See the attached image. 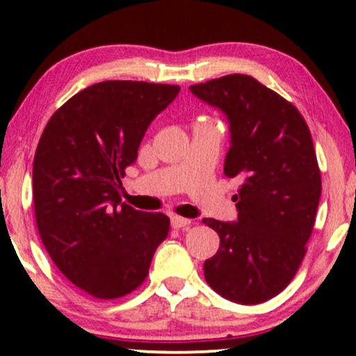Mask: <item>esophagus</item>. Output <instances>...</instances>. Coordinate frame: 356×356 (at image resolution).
<instances>
[{"instance_id":"esophagus-1","label":"esophagus","mask_w":356,"mask_h":356,"mask_svg":"<svg viewBox=\"0 0 356 356\" xmlns=\"http://www.w3.org/2000/svg\"><path fill=\"white\" fill-rule=\"evenodd\" d=\"M189 223H191V220H188V218L172 217V227L175 228V230H179V228H186V227H189Z\"/></svg>"}]
</instances>
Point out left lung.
<instances>
[{
	"mask_svg": "<svg viewBox=\"0 0 356 356\" xmlns=\"http://www.w3.org/2000/svg\"><path fill=\"white\" fill-rule=\"evenodd\" d=\"M230 121L223 172L241 186L233 196L238 222L204 218L220 236L204 262L206 282L223 298L257 305L293 280L306 254L321 197V170L298 108L246 74L189 87Z\"/></svg>",
	"mask_w": 356,
	"mask_h": 356,
	"instance_id": "obj_1",
	"label": "left lung"
}]
</instances>
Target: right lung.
I'll return each mask as SVG.
<instances>
[{"label":"right lung","instance_id":"obj_1","mask_svg":"<svg viewBox=\"0 0 356 356\" xmlns=\"http://www.w3.org/2000/svg\"><path fill=\"white\" fill-rule=\"evenodd\" d=\"M179 86L104 81L72 95L48 121L33 159V207L42 243L87 295L115 300L144 284L170 232L162 212L121 202L124 170L149 124Z\"/></svg>","mask_w":356,"mask_h":356}]
</instances>
